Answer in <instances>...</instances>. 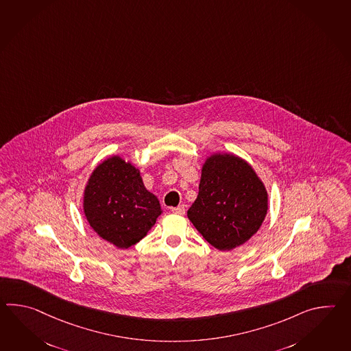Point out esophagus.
Returning <instances> with one entry per match:
<instances>
[{"label":"esophagus","mask_w":351,"mask_h":351,"mask_svg":"<svg viewBox=\"0 0 351 351\" xmlns=\"http://www.w3.org/2000/svg\"><path fill=\"white\" fill-rule=\"evenodd\" d=\"M185 211H186V209H185V205H184V204L176 206V208H172V213H173V214H178V215H184Z\"/></svg>","instance_id":"esophagus-1"}]
</instances>
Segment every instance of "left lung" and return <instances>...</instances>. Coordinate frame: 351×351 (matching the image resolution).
I'll return each mask as SVG.
<instances>
[{
	"label": "left lung",
	"instance_id": "1",
	"mask_svg": "<svg viewBox=\"0 0 351 351\" xmlns=\"http://www.w3.org/2000/svg\"><path fill=\"white\" fill-rule=\"evenodd\" d=\"M267 209V191L254 170L238 156L219 154L204 164L187 218L213 247L232 250L257 233Z\"/></svg>",
	"mask_w": 351,
	"mask_h": 351
}]
</instances>
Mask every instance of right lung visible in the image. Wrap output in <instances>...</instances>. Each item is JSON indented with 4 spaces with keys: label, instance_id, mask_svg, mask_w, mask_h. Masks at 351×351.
Wrapping results in <instances>:
<instances>
[{
    "label": "right lung",
    "instance_id": "add662e5",
    "mask_svg": "<svg viewBox=\"0 0 351 351\" xmlns=\"http://www.w3.org/2000/svg\"><path fill=\"white\" fill-rule=\"evenodd\" d=\"M84 214L104 241L130 248L156 223L161 206L143 185L138 170L113 156L101 162L88 181Z\"/></svg>",
    "mask_w": 351,
    "mask_h": 351
}]
</instances>
